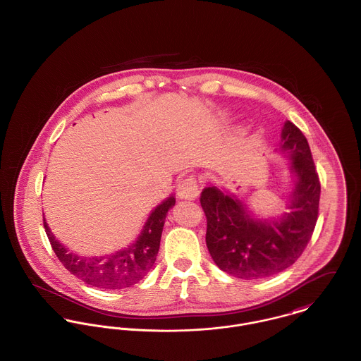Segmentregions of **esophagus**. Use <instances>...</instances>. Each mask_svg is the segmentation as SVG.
I'll list each match as a JSON object with an SVG mask.
<instances>
[{"label": "esophagus", "instance_id": "1", "mask_svg": "<svg viewBox=\"0 0 361 361\" xmlns=\"http://www.w3.org/2000/svg\"><path fill=\"white\" fill-rule=\"evenodd\" d=\"M178 197L182 200H195L200 195V189L197 185L195 176H188L186 179L180 180L176 188Z\"/></svg>", "mask_w": 361, "mask_h": 361}]
</instances>
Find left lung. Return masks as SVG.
Returning a JSON list of instances; mask_svg holds the SVG:
<instances>
[{
  "label": "left lung",
  "mask_w": 361,
  "mask_h": 361,
  "mask_svg": "<svg viewBox=\"0 0 361 361\" xmlns=\"http://www.w3.org/2000/svg\"><path fill=\"white\" fill-rule=\"evenodd\" d=\"M276 152L288 157L294 186L284 200L288 212L261 218L234 193L202 189L207 247L216 266L243 280L277 274L302 255L317 222L320 182L303 133L291 121L281 128Z\"/></svg>",
  "instance_id": "8db88e82"
}]
</instances>
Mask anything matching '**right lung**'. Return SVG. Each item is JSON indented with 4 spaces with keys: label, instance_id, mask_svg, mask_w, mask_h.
<instances>
[{
    "label": "right lung",
    "instance_id": "add662e5",
    "mask_svg": "<svg viewBox=\"0 0 361 361\" xmlns=\"http://www.w3.org/2000/svg\"><path fill=\"white\" fill-rule=\"evenodd\" d=\"M175 196L166 197L146 219L137 238L120 251L104 257H81L54 235L45 218L44 228L59 261L85 284L103 290H123L139 283L156 262L168 211L175 205Z\"/></svg>",
    "mask_w": 361,
    "mask_h": 361
}]
</instances>
